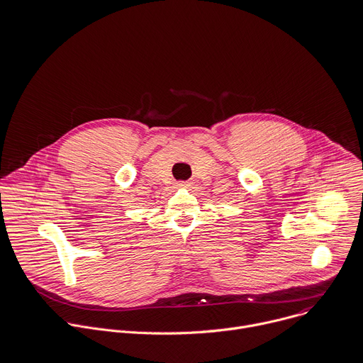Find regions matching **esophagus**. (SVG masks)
I'll return each mask as SVG.
<instances>
[{
  "instance_id": "obj_1",
  "label": "esophagus",
  "mask_w": 363,
  "mask_h": 363,
  "mask_svg": "<svg viewBox=\"0 0 363 363\" xmlns=\"http://www.w3.org/2000/svg\"><path fill=\"white\" fill-rule=\"evenodd\" d=\"M190 184L187 183V182H179V183H176V187H189Z\"/></svg>"
}]
</instances>
